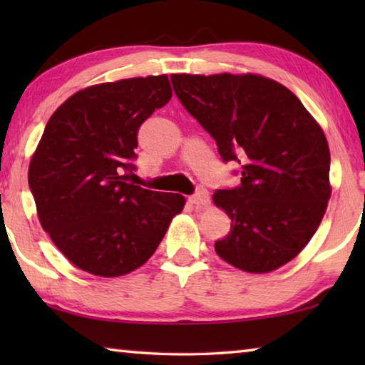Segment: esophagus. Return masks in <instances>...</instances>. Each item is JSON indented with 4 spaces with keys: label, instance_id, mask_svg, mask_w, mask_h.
I'll return each instance as SVG.
<instances>
[{
    "label": "esophagus",
    "instance_id": "34e87169",
    "mask_svg": "<svg viewBox=\"0 0 365 365\" xmlns=\"http://www.w3.org/2000/svg\"><path fill=\"white\" fill-rule=\"evenodd\" d=\"M188 201L191 202V205L200 206V207H207L209 205H211V197H209V193L205 188L197 190L193 196L188 197Z\"/></svg>",
    "mask_w": 365,
    "mask_h": 365
}]
</instances>
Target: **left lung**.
Returning a JSON list of instances; mask_svg holds the SVG:
<instances>
[{
  "label": "left lung",
  "mask_w": 365,
  "mask_h": 365,
  "mask_svg": "<svg viewBox=\"0 0 365 365\" xmlns=\"http://www.w3.org/2000/svg\"><path fill=\"white\" fill-rule=\"evenodd\" d=\"M170 80L222 159L242 172L238 188L212 196L232 219L215 252L250 274L285 265L316 233L331 195L322 127L293 91L257 73H172Z\"/></svg>",
  "instance_id": "left-lung-1"
}]
</instances>
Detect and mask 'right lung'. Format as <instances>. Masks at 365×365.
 Here are the masks:
<instances>
[{
	"instance_id": "right-lung-1",
	"label": "right lung",
	"mask_w": 365,
	"mask_h": 365,
	"mask_svg": "<svg viewBox=\"0 0 365 365\" xmlns=\"http://www.w3.org/2000/svg\"><path fill=\"white\" fill-rule=\"evenodd\" d=\"M172 98L165 73L86 86L54 110L29 165L36 214L80 270L120 277L143 265L185 197L130 182L138 128Z\"/></svg>"
}]
</instances>
